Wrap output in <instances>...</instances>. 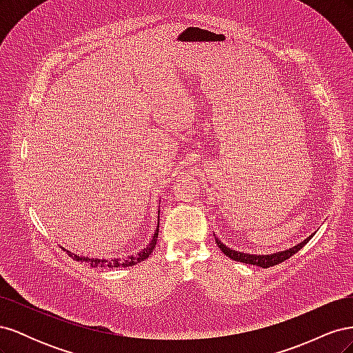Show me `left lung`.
Segmentation results:
<instances>
[{
    "instance_id": "obj_1",
    "label": "left lung",
    "mask_w": 353,
    "mask_h": 353,
    "mask_svg": "<svg viewBox=\"0 0 353 353\" xmlns=\"http://www.w3.org/2000/svg\"><path fill=\"white\" fill-rule=\"evenodd\" d=\"M312 237H314V234H312V236H309L307 239H305L302 243L293 245V248H290V249L283 250V252H275V253H271V254H252V253H244V252L232 250V249L227 248V245L223 244V243H221V240L216 236H215V241L218 244V248L221 249V252L225 254V256H228V258H231L232 261L254 265V266H259V268H270V266H274L276 263H281L285 259L292 258V256L294 253H297L299 250H301L303 245L309 240H311Z\"/></svg>"
}]
</instances>
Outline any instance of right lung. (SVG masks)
<instances>
[{
  "label": "right lung",
  "mask_w": 353,
  "mask_h": 353,
  "mask_svg": "<svg viewBox=\"0 0 353 353\" xmlns=\"http://www.w3.org/2000/svg\"><path fill=\"white\" fill-rule=\"evenodd\" d=\"M159 215H160V210H159ZM157 236H159V222H157V227L156 231L153 234V239L152 241L147 244V248H144L143 250L137 252L134 254H130L128 258H112V259H99V258H88V256H81L78 253H72L70 250L61 248L65 250L73 261L77 262H85L87 265L92 266V268H125V266H134L137 263L143 262L144 259H147L148 256L152 254V252L156 248V243H157Z\"/></svg>",
  "instance_id": "obj_1"
}]
</instances>
